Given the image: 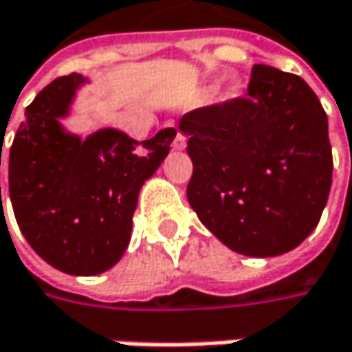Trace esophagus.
I'll return each instance as SVG.
<instances>
[{"mask_svg":"<svg viewBox=\"0 0 352 352\" xmlns=\"http://www.w3.org/2000/svg\"><path fill=\"white\" fill-rule=\"evenodd\" d=\"M185 146H187V137H185L183 133H177L175 141H173V148H175V151H183Z\"/></svg>","mask_w":352,"mask_h":352,"instance_id":"34e87169","label":"esophagus"}]
</instances>
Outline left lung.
<instances>
[{
    "label": "left lung",
    "instance_id": "obj_1",
    "mask_svg": "<svg viewBox=\"0 0 352 352\" xmlns=\"http://www.w3.org/2000/svg\"><path fill=\"white\" fill-rule=\"evenodd\" d=\"M187 199L230 250L272 258L318 226L333 183L329 120L306 82L266 64L245 96L187 112Z\"/></svg>",
    "mask_w": 352,
    "mask_h": 352
}]
</instances>
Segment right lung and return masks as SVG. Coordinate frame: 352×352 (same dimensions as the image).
I'll return each instance as SVG.
<instances>
[{
    "label": "right lung",
    "mask_w": 352,
    "mask_h": 352,
    "mask_svg": "<svg viewBox=\"0 0 352 352\" xmlns=\"http://www.w3.org/2000/svg\"><path fill=\"white\" fill-rule=\"evenodd\" d=\"M84 82L80 74L50 82L25 109L10 148L17 226L42 260L72 276L107 272L122 258L139 191L177 135L163 129L139 143L116 129L84 141L66 133L60 118Z\"/></svg>",
    "instance_id": "1"
}]
</instances>
